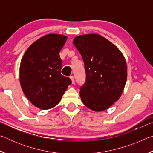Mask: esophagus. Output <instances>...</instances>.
<instances>
[{
  "label": "esophagus",
  "instance_id": "obj_1",
  "mask_svg": "<svg viewBox=\"0 0 153 153\" xmlns=\"http://www.w3.org/2000/svg\"><path fill=\"white\" fill-rule=\"evenodd\" d=\"M70 79H71V80L72 84H74V77L73 76H70Z\"/></svg>",
  "mask_w": 153,
  "mask_h": 153
}]
</instances>
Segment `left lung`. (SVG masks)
<instances>
[{
    "label": "left lung",
    "instance_id": "obj_1",
    "mask_svg": "<svg viewBox=\"0 0 153 153\" xmlns=\"http://www.w3.org/2000/svg\"><path fill=\"white\" fill-rule=\"evenodd\" d=\"M74 45L84 63L86 82L80 87L83 103L94 111L107 109L121 97L127 79L122 53L98 34L77 36Z\"/></svg>",
    "mask_w": 153,
    "mask_h": 153
}]
</instances>
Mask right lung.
<instances>
[{"label":"right lung","instance_id":"1","mask_svg":"<svg viewBox=\"0 0 153 153\" xmlns=\"http://www.w3.org/2000/svg\"><path fill=\"white\" fill-rule=\"evenodd\" d=\"M67 40L63 35H46L33 42L21 61L19 77L23 92L32 104L48 109L60 102L71 80L61 74L59 53Z\"/></svg>","mask_w":153,"mask_h":153}]
</instances>
